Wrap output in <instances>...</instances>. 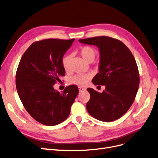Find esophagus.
<instances>
[{"label":"esophagus","mask_w":158,"mask_h":158,"mask_svg":"<svg viewBox=\"0 0 158 158\" xmlns=\"http://www.w3.org/2000/svg\"><path fill=\"white\" fill-rule=\"evenodd\" d=\"M85 90H86V89L85 88H84V87H79V92H82V91H85Z\"/></svg>","instance_id":"esophagus-1"}]
</instances>
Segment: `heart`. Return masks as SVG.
<instances>
[{"mask_svg": "<svg viewBox=\"0 0 158 158\" xmlns=\"http://www.w3.org/2000/svg\"><path fill=\"white\" fill-rule=\"evenodd\" d=\"M79 53L83 59L87 62L93 61L96 56V50L91 46H84L79 49ZM71 56L70 54L64 56L62 58L61 64L65 71L69 69ZM92 77V74L88 73L85 74H77L71 78V82L79 86H84Z\"/></svg>", "mask_w": 158, "mask_h": 158, "instance_id": "obj_1", "label": "heart"}]
</instances>
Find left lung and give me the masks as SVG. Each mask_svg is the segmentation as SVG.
<instances>
[{
	"label": "left lung",
	"instance_id": "left-lung-1",
	"mask_svg": "<svg viewBox=\"0 0 158 158\" xmlns=\"http://www.w3.org/2000/svg\"><path fill=\"white\" fill-rule=\"evenodd\" d=\"M79 42L99 49V72L92 82L105 86L102 93L87 89L91 95L87 103L88 112L93 118L106 123L118 119L132 106L138 90L139 72L134 56L124 43L108 36Z\"/></svg>",
	"mask_w": 158,
	"mask_h": 158
}]
</instances>
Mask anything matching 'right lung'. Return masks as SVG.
<instances>
[{
	"label": "right lung",
	"instance_id": "obj_1",
	"mask_svg": "<svg viewBox=\"0 0 158 158\" xmlns=\"http://www.w3.org/2000/svg\"><path fill=\"white\" fill-rule=\"evenodd\" d=\"M75 39H46L33 43L20 61L16 86L20 101L30 116L40 123L55 126L70 114L79 93L75 85L67 87L62 93L53 85L64 76L62 58Z\"/></svg>",
	"mask_w": 158,
	"mask_h": 158
}]
</instances>
